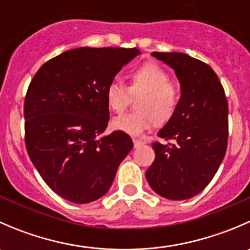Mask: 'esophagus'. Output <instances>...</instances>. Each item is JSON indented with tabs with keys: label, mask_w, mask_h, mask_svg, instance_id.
<instances>
[{
	"label": "esophagus",
	"mask_w": 250,
	"mask_h": 250,
	"mask_svg": "<svg viewBox=\"0 0 250 250\" xmlns=\"http://www.w3.org/2000/svg\"><path fill=\"white\" fill-rule=\"evenodd\" d=\"M133 143H134V146H135V147H138V146L143 145L144 141L141 140V139H133Z\"/></svg>",
	"instance_id": "34e87169"
}]
</instances>
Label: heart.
<instances>
[{
  "mask_svg": "<svg viewBox=\"0 0 250 250\" xmlns=\"http://www.w3.org/2000/svg\"><path fill=\"white\" fill-rule=\"evenodd\" d=\"M138 97L139 111L118 116L112 122L116 129L134 137L143 134L155 122L165 123L172 118L180 100V90L161 65L146 62L130 74L129 87L116 78L106 88L107 105L116 113H122L133 98Z\"/></svg>",
  "mask_w": 250,
  "mask_h": 250,
  "instance_id": "obj_1",
  "label": "heart"
}]
</instances>
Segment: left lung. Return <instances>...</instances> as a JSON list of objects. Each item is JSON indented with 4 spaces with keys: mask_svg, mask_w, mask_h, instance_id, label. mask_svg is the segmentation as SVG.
Instances as JSON below:
<instances>
[{
    "mask_svg": "<svg viewBox=\"0 0 250 250\" xmlns=\"http://www.w3.org/2000/svg\"><path fill=\"white\" fill-rule=\"evenodd\" d=\"M152 55L175 71L181 97L155 141L156 157L146 179L156 193L174 201L200 193L218 172L228 148L229 105L214 70L184 53ZM172 140L173 144L169 143Z\"/></svg>",
    "mask_w": 250,
    "mask_h": 250,
    "instance_id": "obj_1",
    "label": "left lung"
}]
</instances>
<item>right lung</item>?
<instances>
[{
  "instance_id": "add662e5",
  "label": "right lung",
  "mask_w": 250,
  "mask_h": 250,
  "mask_svg": "<svg viewBox=\"0 0 250 250\" xmlns=\"http://www.w3.org/2000/svg\"><path fill=\"white\" fill-rule=\"evenodd\" d=\"M137 48L81 47L44 62L24 102L25 146L44 183L74 203L109 191L120 163L133 148L115 130L98 138L110 118L106 88Z\"/></svg>"
}]
</instances>
